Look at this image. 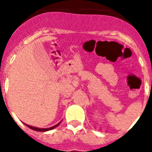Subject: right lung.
Listing matches in <instances>:
<instances>
[{
    "label": "right lung",
    "instance_id": "obj_1",
    "mask_svg": "<svg viewBox=\"0 0 152 152\" xmlns=\"http://www.w3.org/2000/svg\"><path fill=\"white\" fill-rule=\"evenodd\" d=\"M58 125H60V123H58L57 125H54V126H53V127L50 128H47V129H40V128H36V127H33V126H31V125H26L28 128L30 129H31L34 130V131H39V132H46V131H49V130H51L53 129H54L56 128L57 126H58Z\"/></svg>",
    "mask_w": 152,
    "mask_h": 152
}]
</instances>
